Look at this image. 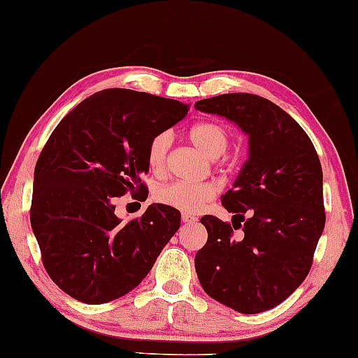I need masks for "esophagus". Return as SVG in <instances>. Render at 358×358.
<instances>
[{
  "label": "esophagus",
  "instance_id": "34e87169",
  "mask_svg": "<svg viewBox=\"0 0 358 358\" xmlns=\"http://www.w3.org/2000/svg\"><path fill=\"white\" fill-rule=\"evenodd\" d=\"M182 222L184 224H192V222H197V217L189 215V213H182Z\"/></svg>",
  "mask_w": 358,
  "mask_h": 358
}]
</instances>
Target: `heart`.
Segmentation results:
<instances>
[{
	"label": "heart",
	"instance_id": "heart-1",
	"mask_svg": "<svg viewBox=\"0 0 358 358\" xmlns=\"http://www.w3.org/2000/svg\"><path fill=\"white\" fill-rule=\"evenodd\" d=\"M190 141L210 159H217L229 150L230 134L225 127L217 122H202L194 124L189 131ZM171 134L159 133L148 145V166L152 173H162L168 161ZM156 201L184 213H196L215 197V187L208 182H176L166 184L156 190Z\"/></svg>",
	"mask_w": 358,
	"mask_h": 358
}]
</instances>
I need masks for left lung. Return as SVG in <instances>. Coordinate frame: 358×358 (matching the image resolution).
<instances>
[{"instance_id": "obj_1", "label": "left lung", "mask_w": 358, "mask_h": 358, "mask_svg": "<svg viewBox=\"0 0 358 358\" xmlns=\"http://www.w3.org/2000/svg\"><path fill=\"white\" fill-rule=\"evenodd\" d=\"M196 110L220 115L248 134V159L222 206L231 224L203 215L207 243L196 271L212 299L241 314L275 308L298 289L326 225L322 168L308 134L285 110L253 94L199 100ZM244 236L235 239L233 230Z\"/></svg>"}]
</instances>
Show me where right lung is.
<instances>
[{
	"instance_id": "add662e5",
	"label": "right lung",
	"mask_w": 358,
	"mask_h": 358,
	"mask_svg": "<svg viewBox=\"0 0 358 358\" xmlns=\"http://www.w3.org/2000/svg\"><path fill=\"white\" fill-rule=\"evenodd\" d=\"M189 105L146 92L106 88L69 111L34 169L31 227L43 264L73 299L103 304L134 289L180 225V212L152 203L128 224L115 197H148V145Z\"/></svg>"
}]
</instances>
